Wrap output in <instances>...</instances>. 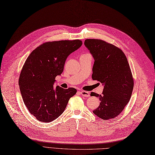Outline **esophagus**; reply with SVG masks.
Wrapping results in <instances>:
<instances>
[{
  "label": "esophagus",
  "mask_w": 155,
  "mask_h": 155,
  "mask_svg": "<svg viewBox=\"0 0 155 155\" xmlns=\"http://www.w3.org/2000/svg\"><path fill=\"white\" fill-rule=\"evenodd\" d=\"M81 94L82 96L84 97H89L90 96V93L89 92H87V91H82L81 92Z\"/></svg>",
  "instance_id": "obj_1"
}]
</instances>
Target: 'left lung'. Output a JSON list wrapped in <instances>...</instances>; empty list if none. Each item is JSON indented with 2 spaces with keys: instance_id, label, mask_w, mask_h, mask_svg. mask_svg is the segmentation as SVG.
Segmentation results:
<instances>
[{
  "instance_id": "obj_1",
  "label": "left lung",
  "mask_w": 155,
  "mask_h": 155,
  "mask_svg": "<svg viewBox=\"0 0 155 155\" xmlns=\"http://www.w3.org/2000/svg\"><path fill=\"white\" fill-rule=\"evenodd\" d=\"M84 45L94 59L92 78L104 85L102 94L91 93L100 99L93 113L107 120L117 117L129 102L134 79L127 57L116 46L100 39H85Z\"/></svg>"
}]
</instances>
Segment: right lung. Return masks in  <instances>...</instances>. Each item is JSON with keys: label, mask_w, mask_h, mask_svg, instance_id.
Masks as SVG:
<instances>
[{"label": "right lung", "mask_w": 155, "mask_h": 155, "mask_svg": "<svg viewBox=\"0 0 155 155\" xmlns=\"http://www.w3.org/2000/svg\"><path fill=\"white\" fill-rule=\"evenodd\" d=\"M82 45L79 39L47 42L34 50L22 68L18 84L24 104L38 121L49 123L64 111L77 89L54 87L67 57Z\"/></svg>", "instance_id": "right-lung-1"}]
</instances>
